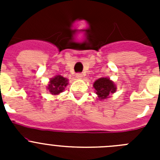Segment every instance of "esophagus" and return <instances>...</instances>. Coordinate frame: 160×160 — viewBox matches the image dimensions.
<instances>
[{
  "instance_id": "obj_1",
  "label": "esophagus",
  "mask_w": 160,
  "mask_h": 160,
  "mask_svg": "<svg viewBox=\"0 0 160 160\" xmlns=\"http://www.w3.org/2000/svg\"><path fill=\"white\" fill-rule=\"evenodd\" d=\"M76 78H82V73H76Z\"/></svg>"
}]
</instances>
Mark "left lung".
Here are the masks:
<instances>
[{"instance_id":"8db88e82","label":"left lung","mask_w":160,"mask_h":160,"mask_svg":"<svg viewBox=\"0 0 160 160\" xmlns=\"http://www.w3.org/2000/svg\"><path fill=\"white\" fill-rule=\"evenodd\" d=\"M94 88L99 99H105L108 98L109 94L115 92V86L114 82L107 78H101L94 82Z\"/></svg>"}]
</instances>
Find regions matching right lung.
Instances as JSON below:
<instances>
[{"instance_id": "obj_1", "label": "right lung", "mask_w": 160, "mask_h": 160, "mask_svg": "<svg viewBox=\"0 0 160 160\" xmlns=\"http://www.w3.org/2000/svg\"><path fill=\"white\" fill-rule=\"evenodd\" d=\"M67 84V79L61 75H57L50 80V82L48 86V90L50 94H58L62 92Z\"/></svg>"}]
</instances>
